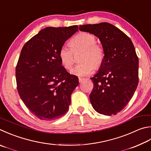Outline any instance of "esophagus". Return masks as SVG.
Returning <instances> with one entry per match:
<instances>
[{
	"label": "esophagus",
	"mask_w": 151,
	"mask_h": 151,
	"mask_svg": "<svg viewBox=\"0 0 151 151\" xmlns=\"http://www.w3.org/2000/svg\"><path fill=\"white\" fill-rule=\"evenodd\" d=\"M85 80H86V78H78V81H79V83H82Z\"/></svg>",
	"instance_id": "34e87169"
}]
</instances>
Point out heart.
Returning a JSON list of instances; mask_svg holds the SVG:
<instances>
[{"instance_id":"obj_1","label":"heart","mask_w":151,"mask_h":151,"mask_svg":"<svg viewBox=\"0 0 151 151\" xmlns=\"http://www.w3.org/2000/svg\"><path fill=\"white\" fill-rule=\"evenodd\" d=\"M70 49L62 46L59 51V58L62 66L65 69L70 70L74 64V54L82 51L79 62L82 63L76 65L71 70V73L78 76H85L91 74L94 68L97 69L102 66L105 51L103 46L96 43V38L94 35L87 32L76 34L68 42Z\"/></svg>"}]
</instances>
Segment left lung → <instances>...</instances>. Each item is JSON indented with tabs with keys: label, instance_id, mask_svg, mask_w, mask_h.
<instances>
[{
	"label": "left lung",
	"instance_id": "left-lung-1",
	"mask_svg": "<svg viewBox=\"0 0 151 151\" xmlns=\"http://www.w3.org/2000/svg\"><path fill=\"white\" fill-rule=\"evenodd\" d=\"M79 29L97 36L105 51L102 65L90 78L94 84L90 102L98 113L116 115L127 106L139 83V58L134 45L125 33L109 23L81 25Z\"/></svg>",
	"mask_w": 151,
	"mask_h": 151
}]
</instances>
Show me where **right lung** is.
<instances>
[{"label": "right lung", "mask_w": 151, "mask_h": 151, "mask_svg": "<svg viewBox=\"0 0 151 151\" xmlns=\"http://www.w3.org/2000/svg\"><path fill=\"white\" fill-rule=\"evenodd\" d=\"M78 29V26L47 27L22 49L16 67L17 90L26 106L41 120L58 119L68 110L78 78L62 66L59 51Z\"/></svg>", "instance_id": "1"}]
</instances>
